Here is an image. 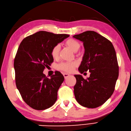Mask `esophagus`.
I'll list each match as a JSON object with an SVG mask.
<instances>
[{"label": "esophagus", "mask_w": 131, "mask_h": 131, "mask_svg": "<svg viewBox=\"0 0 131 131\" xmlns=\"http://www.w3.org/2000/svg\"><path fill=\"white\" fill-rule=\"evenodd\" d=\"M63 75L64 78H65V79H66L68 77H69L70 75H69V74H67V73H64V74H63Z\"/></svg>", "instance_id": "34e87169"}]
</instances>
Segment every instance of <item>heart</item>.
<instances>
[{"instance_id":"b5f03b06","label":"heart","mask_w":131,"mask_h":131,"mask_svg":"<svg viewBox=\"0 0 131 131\" xmlns=\"http://www.w3.org/2000/svg\"><path fill=\"white\" fill-rule=\"evenodd\" d=\"M65 45L68 47L74 52H77L79 49L80 45V43L76 40L73 39H69L65 41ZM60 49V45L55 46L52 49L51 55L53 58H57L59 54ZM77 66L75 62H62L58 66V68L60 70L66 72H71L73 71L75 67Z\"/></svg>"}]
</instances>
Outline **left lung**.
<instances>
[{"instance_id":"1","label":"left lung","mask_w":131,"mask_h":131,"mask_svg":"<svg viewBox=\"0 0 131 131\" xmlns=\"http://www.w3.org/2000/svg\"><path fill=\"white\" fill-rule=\"evenodd\" d=\"M82 41L84 53L78 70H88L90 77L84 79L74 75L77 83L74 92L77 102L83 106L96 108L112 96L119 75V66L114 47L110 41L93 31L75 35Z\"/></svg>"}]
</instances>
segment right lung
<instances>
[{
    "label": "right lung",
    "instance_id": "right-lung-1",
    "mask_svg": "<svg viewBox=\"0 0 131 131\" xmlns=\"http://www.w3.org/2000/svg\"><path fill=\"white\" fill-rule=\"evenodd\" d=\"M69 37L40 31L19 44L14 61L16 87L24 101L35 110L47 109L56 101L63 75L57 71L48 78L43 72L53 62L52 49Z\"/></svg>",
    "mask_w": 131,
    "mask_h": 131
}]
</instances>
